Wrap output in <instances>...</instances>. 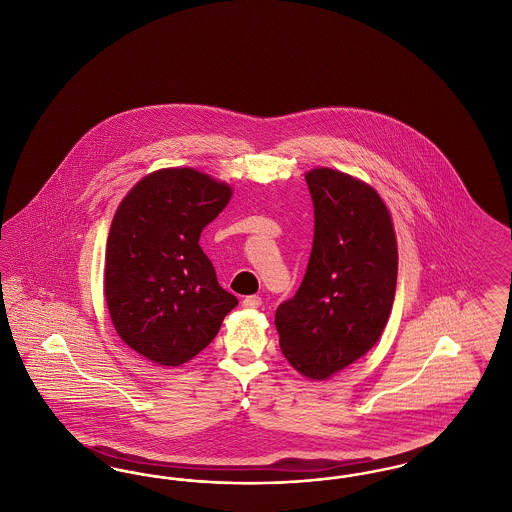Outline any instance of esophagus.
<instances>
[{
	"label": "esophagus",
	"mask_w": 512,
	"mask_h": 512,
	"mask_svg": "<svg viewBox=\"0 0 512 512\" xmlns=\"http://www.w3.org/2000/svg\"><path fill=\"white\" fill-rule=\"evenodd\" d=\"M245 309H259L263 305V299L259 295H247L244 301H242Z\"/></svg>",
	"instance_id": "esophagus-1"
}]
</instances>
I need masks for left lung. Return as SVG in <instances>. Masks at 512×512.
Wrapping results in <instances>:
<instances>
[{"label": "left lung", "mask_w": 512, "mask_h": 512, "mask_svg": "<svg viewBox=\"0 0 512 512\" xmlns=\"http://www.w3.org/2000/svg\"><path fill=\"white\" fill-rule=\"evenodd\" d=\"M315 236L303 282L280 303V349L307 378L324 380L382 336L397 284V244L390 211L365 182L315 169L305 176Z\"/></svg>", "instance_id": "obj_1"}]
</instances>
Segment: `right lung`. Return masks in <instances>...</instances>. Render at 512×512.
Here are the masks:
<instances>
[{
    "instance_id": "right-lung-1",
    "label": "right lung",
    "mask_w": 512,
    "mask_h": 512,
    "mask_svg": "<svg viewBox=\"0 0 512 512\" xmlns=\"http://www.w3.org/2000/svg\"><path fill=\"white\" fill-rule=\"evenodd\" d=\"M232 190L194 169H163L122 199L107 238L105 299L122 341L163 366L194 359L238 305L199 236Z\"/></svg>"
}]
</instances>
